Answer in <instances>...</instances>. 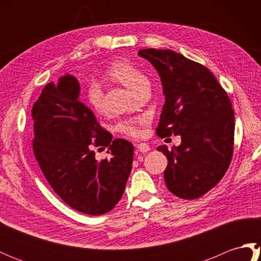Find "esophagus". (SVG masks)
<instances>
[{
	"mask_svg": "<svg viewBox=\"0 0 261 261\" xmlns=\"http://www.w3.org/2000/svg\"><path fill=\"white\" fill-rule=\"evenodd\" d=\"M137 150L141 153H145L150 150V147L147 143H139V145H137Z\"/></svg>",
	"mask_w": 261,
	"mask_h": 261,
	"instance_id": "esophagus-1",
	"label": "esophagus"
}]
</instances>
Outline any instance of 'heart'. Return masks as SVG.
<instances>
[{
    "mask_svg": "<svg viewBox=\"0 0 261 261\" xmlns=\"http://www.w3.org/2000/svg\"><path fill=\"white\" fill-rule=\"evenodd\" d=\"M108 74L111 79L119 82L120 84L125 86L127 90H130L132 93H135L138 88L141 86L149 84L147 76L142 73L141 70L135 67L134 65L125 62H116L114 63L108 70ZM103 91L102 87L96 83H92L86 90V99L88 104L96 111L101 112L103 110ZM145 122V119H132V120H124L119 122L116 124L115 129L123 132L125 135L130 136H138L140 134L139 126Z\"/></svg>",
    "mask_w": 261,
    "mask_h": 261,
    "instance_id": "1",
    "label": "heart"
}]
</instances>
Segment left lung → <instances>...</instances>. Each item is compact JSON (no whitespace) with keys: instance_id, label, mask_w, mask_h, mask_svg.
Segmentation results:
<instances>
[{"instance_id":"left-lung-1","label":"left lung","mask_w":261,"mask_h":261,"mask_svg":"<svg viewBox=\"0 0 261 261\" xmlns=\"http://www.w3.org/2000/svg\"><path fill=\"white\" fill-rule=\"evenodd\" d=\"M140 57L160 77L165 104L157 135L180 136L179 146L168 150L164 178L180 198L195 199L222 179L233 152L234 113L228 94L203 65L168 49H142Z\"/></svg>"}]
</instances>
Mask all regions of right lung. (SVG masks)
Masks as SVG:
<instances>
[{
    "instance_id": "obj_1",
    "label": "right lung",
    "mask_w": 261,
    "mask_h": 261,
    "mask_svg": "<svg viewBox=\"0 0 261 261\" xmlns=\"http://www.w3.org/2000/svg\"><path fill=\"white\" fill-rule=\"evenodd\" d=\"M80 95V82L70 74L45 86L32 109L33 151L66 204L81 213L101 215L123 195L135 147L124 139L112 140ZM94 146H109L111 158L98 162Z\"/></svg>"
}]
</instances>
